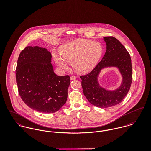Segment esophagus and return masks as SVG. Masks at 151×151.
I'll use <instances>...</instances> for the list:
<instances>
[{"mask_svg":"<svg viewBox=\"0 0 151 151\" xmlns=\"http://www.w3.org/2000/svg\"><path fill=\"white\" fill-rule=\"evenodd\" d=\"M77 78V77H76V76H71V77H70V79L71 80H76Z\"/></svg>","mask_w":151,"mask_h":151,"instance_id":"34e87169","label":"esophagus"}]
</instances>
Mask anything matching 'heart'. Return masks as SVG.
<instances>
[{
  "label": "heart",
  "instance_id": "heart-1",
  "mask_svg": "<svg viewBox=\"0 0 151 151\" xmlns=\"http://www.w3.org/2000/svg\"><path fill=\"white\" fill-rule=\"evenodd\" d=\"M103 53L102 45L87 40H78L63 45L60 49L61 58L53 55L56 63L63 70L68 69V63H73L74 70L78 73H86L97 64Z\"/></svg>",
  "mask_w": 151,
  "mask_h": 151
}]
</instances>
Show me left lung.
Instances as JSON below:
<instances>
[{"label":"left lung","mask_w":151,"mask_h":151,"mask_svg":"<svg viewBox=\"0 0 151 151\" xmlns=\"http://www.w3.org/2000/svg\"><path fill=\"white\" fill-rule=\"evenodd\" d=\"M106 50L102 60L88 74L81 76L83 93L90 104L98 108L115 106L123 100L129 91L132 82L131 59L129 52L120 42L113 37H104ZM114 66L122 76L121 86L111 91L101 87L97 77L101 69Z\"/></svg>","instance_id":"1"}]
</instances>
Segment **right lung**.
Segmentation results:
<instances>
[{"mask_svg":"<svg viewBox=\"0 0 151 151\" xmlns=\"http://www.w3.org/2000/svg\"><path fill=\"white\" fill-rule=\"evenodd\" d=\"M50 52L42 47L27 46L17 60L16 78L23 102L40 112L52 113L66 102L69 76H59L53 71Z\"/></svg>","mask_w":151,"mask_h":151,"instance_id":"obj_1","label":"right lung"}]
</instances>
